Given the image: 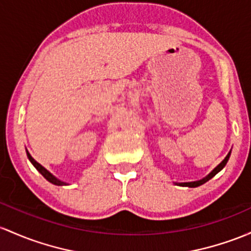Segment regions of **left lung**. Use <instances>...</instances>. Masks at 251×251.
<instances>
[{
    "instance_id": "obj_1",
    "label": "left lung",
    "mask_w": 251,
    "mask_h": 251,
    "mask_svg": "<svg viewBox=\"0 0 251 251\" xmlns=\"http://www.w3.org/2000/svg\"><path fill=\"white\" fill-rule=\"evenodd\" d=\"M230 155H231V150L228 151V153L226 155V157H225V158L223 159L222 162H220V163L218 164V166H217L216 168H214V169L212 170V172L210 173V174L206 175L205 177L200 178V180H197V181H192V182H174V183H175V184H177V186H182V187H191V188H195V187L201 186V184H203L205 182H207L208 180H211V178L213 177V176H216L217 174H218V173L220 172V170H222L223 168H224L225 166H226V163H227L228 158H230Z\"/></svg>"
}]
</instances>
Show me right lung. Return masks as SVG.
Masks as SVG:
<instances>
[{
  "label": "right lung",
  "mask_w": 251,
  "mask_h": 251,
  "mask_svg": "<svg viewBox=\"0 0 251 251\" xmlns=\"http://www.w3.org/2000/svg\"><path fill=\"white\" fill-rule=\"evenodd\" d=\"M26 153H27V157H28L29 162H31V163L33 164V166H34L35 169H37L38 172H39L40 174L43 175L44 177H45L46 180L49 181V182H51V183L56 184V186H67V184H68L67 182H64V181L59 180V178H57L56 176H54V175H52L51 173H50L48 169H45V168H44L43 166H41L40 163H38V162L35 161V159L33 158V157L31 156V153H29L28 151H27V149H26Z\"/></svg>",
  "instance_id": "add662e5"
}]
</instances>
